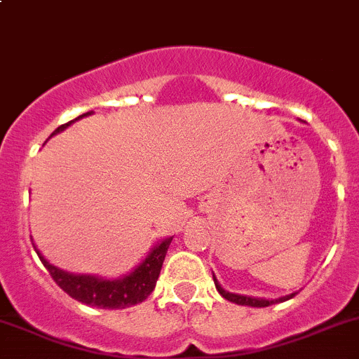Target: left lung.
<instances>
[{
  "instance_id": "1",
  "label": "left lung",
  "mask_w": 359,
  "mask_h": 359,
  "mask_svg": "<svg viewBox=\"0 0 359 359\" xmlns=\"http://www.w3.org/2000/svg\"><path fill=\"white\" fill-rule=\"evenodd\" d=\"M213 281H215V288L219 290L220 295L224 297V299H227L229 302H234L238 304V306H252V307H267L271 306V304H276V302H285V300L292 299L293 295H295L297 292L293 293H288V295H283V297H278V299H260V297H252V295H241V293H233V292H227L226 288L220 287V283L217 281L215 274H213Z\"/></svg>"
}]
</instances>
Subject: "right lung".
<instances>
[{"instance_id":"add662e5","label":"right lung","mask_w":359,"mask_h":359,"mask_svg":"<svg viewBox=\"0 0 359 359\" xmlns=\"http://www.w3.org/2000/svg\"><path fill=\"white\" fill-rule=\"evenodd\" d=\"M90 114H93V111L85 112V114L78 116V118L72 119V121L64 123V125H60L59 128L52 133V137L64 132V130H66L67 126H71L72 123ZM172 240L173 236L158 241V243L147 252V255L140 260L139 266H135L130 273L123 274V276L114 278V280L99 276V274L69 273V271H64L60 269V267L50 264L48 260L41 255V252H39L34 243H32V247H34L39 260L43 262V266L48 269L53 281H55L69 297H72V299L78 300V302L86 304V306L100 307V309H125V307L135 306V304L146 300L147 295L154 290L159 271H161L163 266V260H165V255L166 252H168Z\"/></svg>"}]
</instances>
